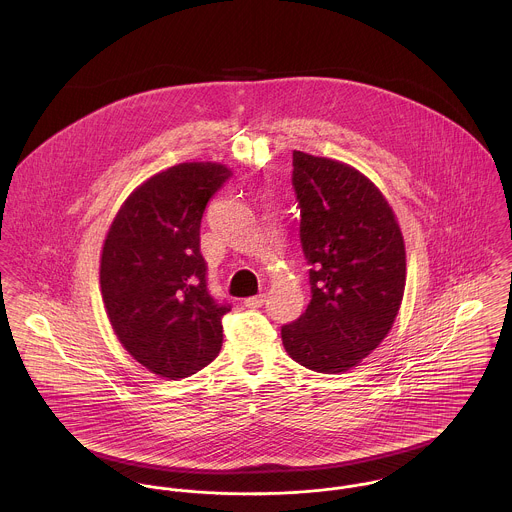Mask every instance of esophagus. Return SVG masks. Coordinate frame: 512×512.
I'll return each mask as SVG.
<instances>
[{
    "label": "esophagus",
    "instance_id": "34e87169",
    "mask_svg": "<svg viewBox=\"0 0 512 512\" xmlns=\"http://www.w3.org/2000/svg\"><path fill=\"white\" fill-rule=\"evenodd\" d=\"M264 301H266V293H260V295L246 297V299H244V305H246V307L256 309V307H262V305H264Z\"/></svg>",
    "mask_w": 512,
    "mask_h": 512
}]
</instances>
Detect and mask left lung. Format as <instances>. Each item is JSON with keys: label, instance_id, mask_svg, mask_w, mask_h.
<instances>
[{"label": "left lung", "instance_id": "8db88e82", "mask_svg": "<svg viewBox=\"0 0 512 512\" xmlns=\"http://www.w3.org/2000/svg\"><path fill=\"white\" fill-rule=\"evenodd\" d=\"M292 185L311 301L282 327V341L295 363L343 372L382 343L398 315L404 238L388 201L351 165L293 151Z\"/></svg>", "mask_w": 512, "mask_h": 512}]
</instances>
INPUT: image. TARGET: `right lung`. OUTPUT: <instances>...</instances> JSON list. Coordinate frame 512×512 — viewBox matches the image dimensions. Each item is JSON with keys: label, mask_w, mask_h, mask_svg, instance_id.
Instances as JSON below:
<instances>
[{"label": "right lung", "mask_w": 512, "mask_h": 512, "mask_svg": "<svg viewBox=\"0 0 512 512\" xmlns=\"http://www.w3.org/2000/svg\"><path fill=\"white\" fill-rule=\"evenodd\" d=\"M232 177L219 163H179L140 185L112 222L100 288L124 349L151 372L177 380L215 361L230 303L207 288L201 219Z\"/></svg>", "instance_id": "1"}]
</instances>
